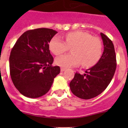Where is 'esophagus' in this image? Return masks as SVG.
I'll return each instance as SVG.
<instances>
[{"instance_id":"obj_1","label":"esophagus","mask_w":128,"mask_h":128,"mask_svg":"<svg viewBox=\"0 0 128 128\" xmlns=\"http://www.w3.org/2000/svg\"><path fill=\"white\" fill-rule=\"evenodd\" d=\"M65 70V68H61V72H64Z\"/></svg>"}]
</instances>
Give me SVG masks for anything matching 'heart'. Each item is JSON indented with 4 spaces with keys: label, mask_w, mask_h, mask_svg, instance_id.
<instances>
[{
    "label": "heart",
    "mask_w": 128,
    "mask_h": 128,
    "mask_svg": "<svg viewBox=\"0 0 128 128\" xmlns=\"http://www.w3.org/2000/svg\"><path fill=\"white\" fill-rule=\"evenodd\" d=\"M65 42L54 36L49 43L50 50L55 55H60L71 49V54H65L56 59V63L63 68L82 65L88 67L94 65L102 54V43L99 38L92 36L84 31H73L66 34Z\"/></svg>",
    "instance_id": "obj_1"
}]
</instances>
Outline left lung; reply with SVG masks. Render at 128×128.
Masks as SVG:
<instances>
[{
	"instance_id": "left-lung-1",
	"label": "left lung",
	"mask_w": 128,
	"mask_h": 128,
	"mask_svg": "<svg viewBox=\"0 0 128 128\" xmlns=\"http://www.w3.org/2000/svg\"><path fill=\"white\" fill-rule=\"evenodd\" d=\"M104 51L98 63L81 75L76 72L70 82L72 92L78 98L90 99L100 94L107 88L115 74L117 61L112 41L100 33Z\"/></svg>"
}]
</instances>
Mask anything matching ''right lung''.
<instances>
[{
	"label": "right lung",
	"instance_id": "1",
	"mask_svg": "<svg viewBox=\"0 0 128 128\" xmlns=\"http://www.w3.org/2000/svg\"><path fill=\"white\" fill-rule=\"evenodd\" d=\"M57 32L48 28L27 30L11 49L10 76L16 88L23 96L29 98L44 96L60 74V66H52L54 59L48 44Z\"/></svg>",
	"mask_w": 128,
	"mask_h": 128
}]
</instances>
